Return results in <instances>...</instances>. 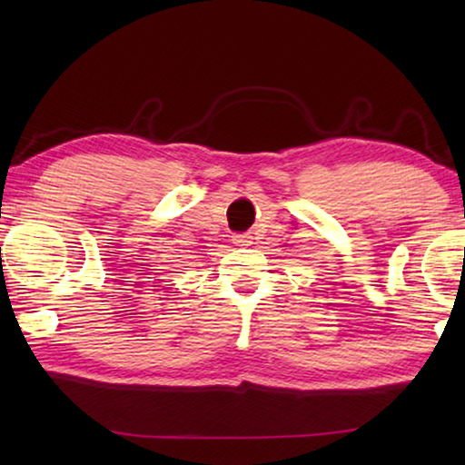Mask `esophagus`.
<instances>
[{
  "instance_id": "34e87169",
  "label": "esophagus",
  "mask_w": 465,
  "mask_h": 465,
  "mask_svg": "<svg viewBox=\"0 0 465 465\" xmlns=\"http://www.w3.org/2000/svg\"><path fill=\"white\" fill-rule=\"evenodd\" d=\"M252 240L254 238H252L250 233H233L232 235V242L235 243V246H250Z\"/></svg>"
}]
</instances>
